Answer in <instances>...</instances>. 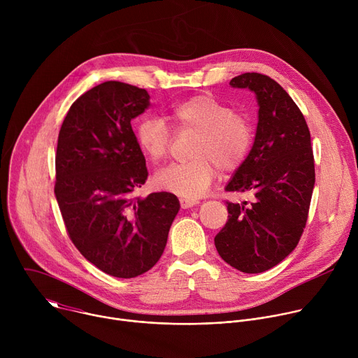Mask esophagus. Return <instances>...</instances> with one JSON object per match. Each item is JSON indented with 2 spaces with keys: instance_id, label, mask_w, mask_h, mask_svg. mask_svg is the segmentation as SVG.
Returning a JSON list of instances; mask_svg holds the SVG:
<instances>
[{
  "instance_id": "34e87169",
  "label": "esophagus",
  "mask_w": 358,
  "mask_h": 358,
  "mask_svg": "<svg viewBox=\"0 0 358 358\" xmlns=\"http://www.w3.org/2000/svg\"><path fill=\"white\" fill-rule=\"evenodd\" d=\"M198 201L196 199H191V198H180V206L182 210H188L194 206H196Z\"/></svg>"
}]
</instances>
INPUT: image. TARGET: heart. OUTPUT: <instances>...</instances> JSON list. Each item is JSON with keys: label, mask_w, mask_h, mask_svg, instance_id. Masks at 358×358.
<instances>
[{"label": "heart", "mask_w": 358, "mask_h": 358, "mask_svg": "<svg viewBox=\"0 0 358 358\" xmlns=\"http://www.w3.org/2000/svg\"><path fill=\"white\" fill-rule=\"evenodd\" d=\"M170 119L181 133H195L191 156L194 160L171 164L155 176L159 189L184 198L206 194L218 174L236 171L248 159L253 143L249 120L213 94L201 93L176 105ZM136 138L143 155L151 162H162L170 150L171 131L157 117H144L136 127Z\"/></svg>", "instance_id": "heart-1"}]
</instances>
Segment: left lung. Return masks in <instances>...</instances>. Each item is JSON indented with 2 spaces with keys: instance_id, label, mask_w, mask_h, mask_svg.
<instances>
[{
  "instance_id": "left-lung-1",
  "label": "left lung",
  "mask_w": 358,
  "mask_h": 358,
  "mask_svg": "<svg viewBox=\"0 0 358 358\" xmlns=\"http://www.w3.org/2000/svg\"><path fill=\"white\" fill-rule=\"evenodd\" d=\"M231 86L250 89L259 105L257 136L229 192H250L248 206L227 201L228 221L214 242L220 257L245 273H261L297 246L315 187L310 131L287 92L272 78L248 72Z\"/></svg>"
}]
</instances>
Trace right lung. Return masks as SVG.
<instances>
[{
  "instance_id": "obj_1",
  "label": "right lung",
  "mask_w": 358,
  "mask_h": 358,
  "mask_svg": "<svg viewBox=\"0 0 358 358\" xmlns=\"http://www.w3.org/2000/svg\"><path fill=\"white\" fill-rule=\"evenodd\" d=\"M145 89L109 80L79 96L58 136L55 195L66 232L100 271L130 279L155 266L180 210L171 192L133 196L148 176L131 119Z\"/></svg>"
}]
</instances>
